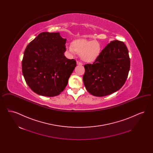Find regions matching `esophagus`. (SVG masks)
<instances>
[{
    "instance_id": "obj_1",
    "label": "esophagus",
    "mask_w": 153,
    "mask_h": 153,
    "mask_svg": "<svg viewBox=\"0 0 153 153\" xmlns=\"http://www.w3.org/2000/svg\"><path fill=\"white\" fill-rule=\"evenodd\" d=\"M77 64L78 65H82L83 64H82V62H81L80 61H77Z\"/></svg>"
}]
</instances>
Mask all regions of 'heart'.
<instances>
[{
  "label": "heart",
  "instance_id": "heart-1",
  "mask_svg": "<svg viewBox=\"0 0 153 153\" xmlns=\"http://www.w3.org/2000/svg\"><path fill=\"white\" fill-rule=\"evenodd\" d=\"M68 50L71 53L77 52L84 61L91 62L98 57L102 46L98 41L81 39L74 41L72 45L68 48Z\"/></svg>",
  "mask_w": 153,
  "mask_h": 153
}]
</instances>
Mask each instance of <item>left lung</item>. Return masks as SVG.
<instances>
[{
	"mask_svg": "<svg viewBox=\"0 0 153 153\" xmlns=\"http://www.w3.org/2000/svg\"><path fill=\"white\" fill-rule=\"evenodd\" d=\"M130 68L128 51L123 42L111 41L102 50L95 62L84 65L83 81L91 95L102 97L123 87Z\"/></svg>",
	"mask_w": 153,
	"mask_h": 153,
	"instance_id": "obj_1",
	"label": "left lung"
}]
</instances>
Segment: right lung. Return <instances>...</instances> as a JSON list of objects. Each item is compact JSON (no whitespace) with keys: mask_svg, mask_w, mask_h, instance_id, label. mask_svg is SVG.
Here are the masks:
<instances>
[{"mask_svg":"<svg viewBox=\"0 0 153 153\" xmlns=\"http://www.w3.org/2000/svg\"><path fill=\"white\" fill-rule=\"evenodd\" d=\"M66 39L59 33L43 32L27 46L22 59V73L30 89L38 95L53 97L65 88L76 66L66 58Z\"/></svg>","mask_w":153,"mask_h":153,"instance_id":"add662e5","label":"right lung"}]
</instances>
